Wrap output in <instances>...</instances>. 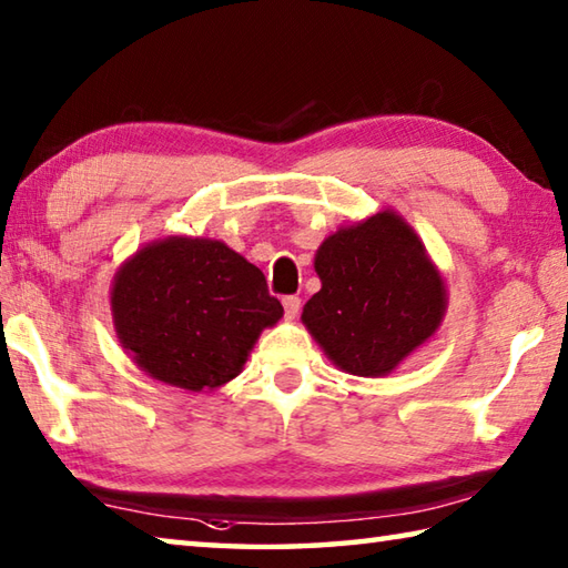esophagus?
<instances>
[{
  "label": "esophagus",
  "mask_w": 568,
  "mask_h": 568,
  "mask_svg": "<svg viewBox=\"0 0 568 568\" xmlns=\"http://www.w3.org/2000/svg\"><path fill=\"white\" fill-rule=\"evenodd\" d=\"M283 307H285V318H295L297 313H301V297L297 295H285L283 297Z\"/></svg>",
  "instance_id": "obj_1"
}]
</instances>
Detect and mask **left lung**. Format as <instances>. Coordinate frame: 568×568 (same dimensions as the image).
<instances>
[{"mask_svg": "<svg viewBox=\"0 0 568 568\" xmlns=\"http://www.w3.org/2000/svg\"><path fill=\"white\" fill-rule=\"evenodd\" d=\"M315 273L323 287L305 303L303 323L353 376H386L444 318V281L416 233L388 210L325 240Z\"/></svg>", "mask_w": 568, "mask_h": 568, "instance_id": "1", "label": "left lung"}]
</instances>
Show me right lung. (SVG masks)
Here are the masks:
<instances>
[{"instance_id": "add662e5", "label": "right lung", "mask_w": 568, "mask_h": 568, "mask_svg": "<svg viewBox=\"0 0 568 568\" xmlns=\"http://www.w3.org/2000/svg\"><path fill=\"white\" fill-rule=\"evenodd\" d=\"M120 343L152 378L203 390L235 378L283 305L261 267L220 240L168 237L142 247L114 277Z\"/></svg>"}]
</instances>
